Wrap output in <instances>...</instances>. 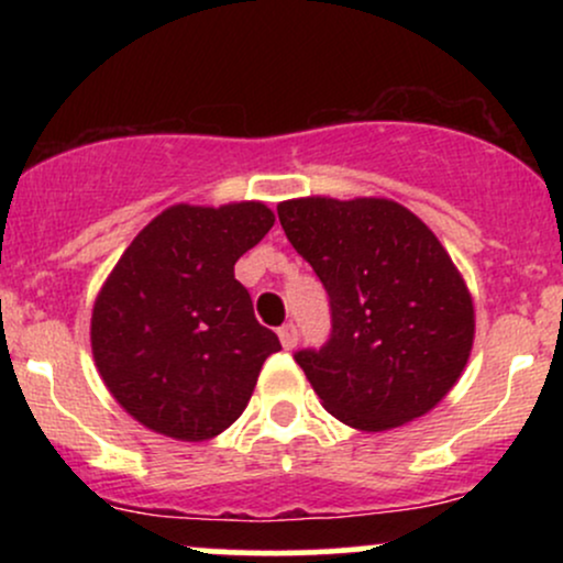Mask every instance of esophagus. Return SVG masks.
<instances>
[{"label": "esophagus", "mask_w": 563, "mask_h": 563, "mask_svg": "<svg viewBox=\"0 0 563 563\" xmlns=\"http://www.w3.org/2000/svg\"><path fill=\"white\" fill-rule=\"evenodd\" d=\"M277 335H280V344L286 346V349H294L296 341H299V331H296L294 322H286V325H283L280 331H277Z\"/></svg>", "instance_id": "34e87169"}]
</instances>
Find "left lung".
Segmentation results:
<instances>
[{
  "instance_id": "1",
  "label": "left lung",
  "mask_w": 563,
  "mask_h": 563,
  "mask_svg": "<svg viewBox=\"0 0 563 563\" xmlns=\"http://www.w3.org/2000/svg\"><path fill=\"white\" fill-rule=\"evenodd\" d=\"M277 217L331 299V339L294 354L325 410L389 431L442 402L468 363L474 301L434 232L389 198H296Z\"/></svg>"
}]
</instances>
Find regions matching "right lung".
Returning a JSON list of instances; mask_svg holds the SVG:
<instances>
[{"label": "right lung", "mask_w": 563, "mask_h": 563, "mask_svg": "<svg viewBox=\"0 0 563 563\" xmlns=\"http://www.w3.org/2000/svg\"><path fill=\"white\" fill-rule=\"evenodd\" d=\"M273 224L260 200L177 203L129 243L97 294L89 335L97 371L134 421L203 442L241 418L280 341L254 318L235 262Z\"/></svg>", "instance_id": "add662e5"}]
</instances>
